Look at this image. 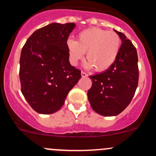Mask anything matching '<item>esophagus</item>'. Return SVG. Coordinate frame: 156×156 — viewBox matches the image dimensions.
<instances>
[{"label": "esophagus", "instance_id": "esophagus-1", "mask_svg": "<svg viewBox=\"0 0 156 156\" xmlns=\"http://www.w3.org/2000/svg\"><path fill=\"white\" fill-rule=\"evenodd\" d=\"M81 77H83V78H86V77H87V74L85 73L84 72H81Z\"/></svg>", "mask_w": 156, "mask_h": 156}]
</instances>
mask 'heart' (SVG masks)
<instances>
[{
  "label": "heart",
  "instance_id": "b5f03b06",
  "mask_svg": "<svg viewBox=\"0 0 156 156\" xmlns=\"http://www.w3.org/2000/svg\"><path fill=\"white\" fill-rule=\"evenodd\" d=\"M121 38L113 31L98 28L83 30L78 34V41L69 38L66 41L69 59L77 65L86 52V69L94 68L97 72L108 69L115 62L121 48Z\"/></svg>",
  "mask_w": 156,
  "mask_h": 156
}]
</instances>
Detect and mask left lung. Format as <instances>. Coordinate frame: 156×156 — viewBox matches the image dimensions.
<instances>
[{
  "label": "left lung",
  "instance_id": "1",
  "mask_svg": "<svg viewBox=\"0 0 156 156\" xmlns=\"http://www.w3.org/2000/svg\"><path fill=\"white\" fill-rule=\"evenodd\" d=\"M122 40L115 62L108 69L90 76L87 91L91 107L103 116L120 114L130 104L138 84V57L135 47L122 32L114 30Z\"/></svg>",
  "mask_w": 156,
  "mask_h": 156
}]
</instances>
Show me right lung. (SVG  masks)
I'll return each mask as SVG.
<instances>
[{
	"mask_svg": "<svg viewBox=\"0 0 156 156\" xmlns=\"http://www.w3.org/2000/svg\"><path fill=\"white\" fill-rule=\"evenodd\" d=\"M75 23H53L33 32L23 48L20 61L21 91L40 114L56 112L81 78L69 62L66 41Z\"/></svg>",
	"mask_w": 156,
	"mask_h": 156,
	"instance_id": "1",
	"label": "right lung"
}]
</instances>
